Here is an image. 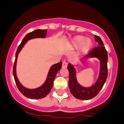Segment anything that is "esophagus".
<instances>
[{
	"instance_id": "esophagus-1",
	"label": "esophagus",
	"mask_w": 124,
	"mask_h": 124,
	"mask_svg": "<svg viewBox=\"0 0 124 124\" xmlns=\"http://www.w3.org/2000/svg\"><path fill=\"white\" fill-rule=\"evenodd\" d=\"M67 66H68L67 62H66L65 61H63V64H62V67H63V68H66L67 67Z\"/></svg>"
}]
</instances>
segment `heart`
I'll return each instance as SVG.
<instances>
[{
  "label": "heart",
  "instance_id": "obj_1",
  "mask_svg": "<svg viewBox=\"0 0 124 124\" xmlns=\"http://www.w3.org/2000/svg\"><path fill=\"white\" fill-rule=\"evenodd\" d=\"M71 45L74 48L80 47L82 52H87L90 50L93 46V41L90 38H86L83 35L76 36L71 40Z\"/></svg>",
  "mask_w": 124,
  "mask_h": 124
}]
</instances>
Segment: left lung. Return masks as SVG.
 <instances>
[{"label":"left lung","mask_w":124,"mask_h":124,"mask_svg":"<svg viewBox=\"0 0 124 124\" xmlns=\"http://www.w3.org/2000/svg\"><path fill=\"white\" fill-rule=\"evenodd\" d=\"M94 37L95 40L98 43V46L92 50L87 55L84 57L83 60L97 58L100 61L99 77L96 83L90 87H85L82 86L77 81L76 71L74 66L71 63L68 64V70L69 71V87L70 91L74 97L80 100H89L97 96L102 88L107 78V52L104 46V43L100 37L97 35H94Z\"/></svg>","instance_id":"left-lung-1"}]
</instances>
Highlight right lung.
I'll return each instance as SVG.
<instances>
[{"mask_svg":"<svg viewBox=\"0 0 124 124\" xmlns=\"http://www.w3.org/2000/svg\"><path fill=\"white\" fill-rule=\"evenodd\" d=\"M46 33L47 30L40 29L35 30L31 31V32L28 33L27 35L24 37L20 45L18 46L17 51H16V54H15V60L14 64V68H13V74H14L15 83H16L17 86L20 92L24 96L30 98V99H41V98H43V97H45L48 94L53 87V81H54L56 75L58 72L60 71L61 66H62V62L61 61L51 66V68H50V70H49L48 75H47V78L45 83L40 87H37V88H26L18 81V78L17 76V73H16V66H17V58H18V55L19 54L20 51H21L22 49L23 48V47L25 46L26 43L28 40L37 38H45Z\"/></svg>","mask_w":124,"mask_h":124,"instance_id":"obj_1","label":"right lung"}]
</instances>
